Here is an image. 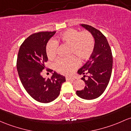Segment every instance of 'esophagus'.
Instances as JSON below:
<instances>
[{"mask_svg":"<svg viewBox=\"0 0 131 131\" xmlns=\"http://www.w3.org/2000/svg\"><path fill=\"white\" fill-rule=\"evenodd\" d=\"M74 79L73 78H71V77H66V80L67 81H73Z\"/></svg>","mask_w":131,"mask_h":131,"instance_id":"1","label":"esophagus"}]
</instances>
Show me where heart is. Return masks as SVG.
<instances>
[{
  "label": "heart",
  "instance_id": "b5f03b06",
  "mask_svg": "<svg viewBox=\"0 0 131 131\" xmlns=\"http://www.w3.org/2000/svg\"><path fill=\"white\" fill-rule=\"evenodd\" d=\"M58 43L69 45V55H73L84 61L90 58L94 48L93 36L88 31L80 32L74 29H68L59 36L55 41H50L47 45L46 53L50 60H54L57 54ZM79 66V61L74 57L58 60L54 64V68L58 72L65 75H70L74 72Z\"/></svg>",
  "mask_w": 131,
  "mask_h": 131
}]
</instances>
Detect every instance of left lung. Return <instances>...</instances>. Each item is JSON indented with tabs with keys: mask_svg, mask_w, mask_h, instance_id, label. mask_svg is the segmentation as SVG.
<instances>
[{
	"mask_svg": "<svg viewBox=\"0 0 131 131\" xmlns=\"http://www.w3.org/2000/svg\"><path fill=\"white\" fill-rule=\"evenodd\" d=\"M81 26L91 33L95 43L89 60L78 71L79 74L84 75L81 80L86 86L84 90L77 91V94L81 98L91 100L100 97L108 85L113 69V54L106 37L100 30L86 24Z\"/></svg>",
	"mask_w": 131,
	"mask_h": 131,
	"instance_id": "1",
	"label": "left lung"
}]
</instances>
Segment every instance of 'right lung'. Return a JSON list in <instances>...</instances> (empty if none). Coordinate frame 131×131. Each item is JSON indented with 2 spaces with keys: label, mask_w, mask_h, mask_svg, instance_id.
<instances>
[{
  "label": "right lung",
  "mask_w": 131,
  "mask_h": 131,
  "mask_svg": "<svg viewBox=\"0 0 131 131\" xmlns=\"http://www.w3.org/2000/svg\"><path fill=\"white\" fill-rule=\"evenodd\" d=\"M56 33L40 31L30 35L20 45L17 60V68L21 84L34 100L48 103L60 94L65 78L54 71L50 78L41 76L48 61L46 47L50 38ZM51 72V70H47Z\"/></svg>",
  "instance_id": "1"
}]
</instances>
